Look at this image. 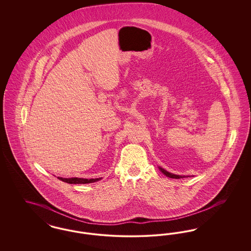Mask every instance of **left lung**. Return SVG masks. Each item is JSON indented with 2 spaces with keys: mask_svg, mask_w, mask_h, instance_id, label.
<instances>
[{
  "mask_svg": "<svg viewBox=\"0 0 251 251\" xmlns=\"http://www.w3.org/2000/svg\"><path fill=\"white\" fill-rule=\"evenodd\" d=\"M159 169L167 176V177H169V178H172V179H181V178H184V177H189V176H181V175H175V174H172V173H170V172H168L167 170H165L164 168H162V167H159Z\"/></svg>",
  "mask_w": 251,
  "mask_h": 251,
  "instance_id": "obj_1",
  "label": "left lung"
}]
</instances>
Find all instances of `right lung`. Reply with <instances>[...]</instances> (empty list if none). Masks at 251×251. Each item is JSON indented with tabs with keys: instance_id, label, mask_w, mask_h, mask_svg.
<instances>
[{
	"instance_id": "right-lung-1",
	"label": "right lung",
	"mask_w": 251,
	"mask_h": 251,
	"mask_svg": "<svg viewBox=\"0 0 251 251\" xmlns=\"http://www.w3.org/2000/svg\"><path fill=\"white\" fill-rule=\"evenodd\" d=\"M58 179L64 182H68L71 184H84V183H90V182H95L101 178H97V179H83V178H62V177H58Z\"/></svg>"
}]
</instances>
